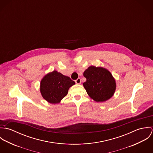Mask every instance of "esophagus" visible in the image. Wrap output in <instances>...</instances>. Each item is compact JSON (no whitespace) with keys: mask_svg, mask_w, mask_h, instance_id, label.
<instances>
[{"mask_svg":"<svg viewBox=\"0 0 153 153\" xmlns=\"http://www.w3.org/2000/svg\"><path fill=\"white\" fill-rule=\"evenodd\" d=\"M75 82H76V84H80L81 82V79H80L79 78H78L76 80H75Z\"/></svg>","mask_w":153,"mask_h":153,"instance_id":"obj_1","label":"esophagus"}]
</instances>
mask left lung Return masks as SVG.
<instances>
[{
  "instance_id": "obj_1",
  "label": "left lung",
  "mask_w": 153,
  "mask_h": 153,
  "mask_svg": "<svg viewBox=\"0 0 153 153\" xmlns=\"http://www.w3.org/2000/svg\"><path fill=\"white\" fill-rule=\"evenodd\" d=\"M84 76L87 81L83 86L88 95L95 101L105 102L114 95L116 82L107 69L90 66L84 72Z\"/></svg>"
}]
</instances>
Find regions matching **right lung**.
Here are the masks:
<instances>
[{
    "instance_id": "obj_1",
    "label": "right lung",
    "mask_w": 153,
    "mask_h": 153,
    "mask_svg": "<svg viewBox=\"0 0 153 153\" xmlns=\"http://www.w3.org/2000/svg\"><path fill=\"white\" fill-rule=\"evenodd\" d=\"M75 84L69 76L54 70L46 74L41 79L40 92L49 103L59 104L68 94L69 88Z\"/></svg>"
}]
</instances>
